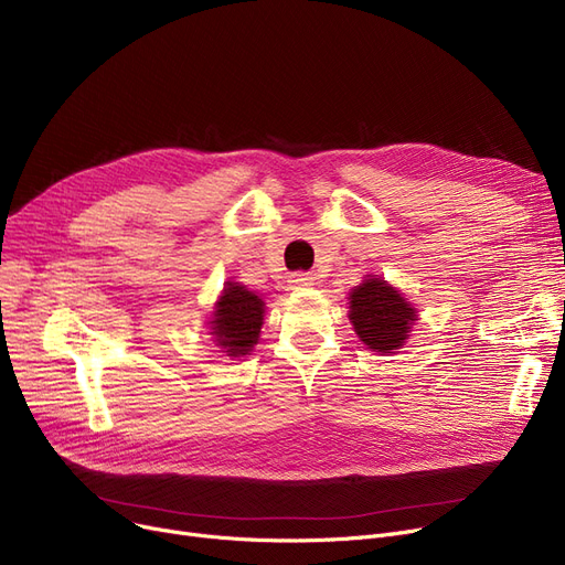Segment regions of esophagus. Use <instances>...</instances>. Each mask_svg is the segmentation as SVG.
<instances>
[{"label": "esophagus", "mask_w": 565, "mask_h": 565, "mask_svg": "<svg viewBox=\"0 0 565 565\" xmlns=\"http://www.w3.org/2000/svg\"><path fill=\"white\" fill-rule=\"evenodd\" d=\"M311 286H316V277H313V275H307V273H295V275H290V279H288V288H290V290H307V288H311Z\"/></svg>", "instance_id": "obj_1"}]
</instances>
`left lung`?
<instances>
[{"label": "left lung", "mask_w": 565, "mask_h": 565, "mask_svg": "<svg viewBox=\"0 0 565 565\" xmlns=\"http://www.w3.org/2000/svg\"><path fill=\"white\" fill-rule=\"evenodd\" d=\"M348 318L360 341L380 354L401 350L419 320V311L405 295L377 275H366L348 292Z\"/></svg>", "instance_id": "1"}]
</instances>
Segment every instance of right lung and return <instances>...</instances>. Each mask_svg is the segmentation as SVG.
<instances>
[{
	"mask_svg": "<svg viewBox=\"0 0 565 565\" xmlns=\"http://www.w3.org/2000/svg\"><path fill=\"white\" fill-rule=\"evenodd\" d=\"M265 302L260 295L237 281H226L207 320V334L231 360L252 354L260 339Z\"/></svg>",
	"mask_w": 565,
	"mask_h": 565,
	"instance_id": "obj_1",
	"label": "right lung"
}]
</instances>
